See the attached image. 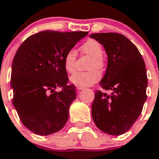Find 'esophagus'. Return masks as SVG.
I'll list each match as a JSON object with an SVG mask.
<instances>
[{
  "label": "esophagus",
  "instance_id": "1",
  "mask_svg": "<svg viewBox=\"0 0 159 159\" xmlns=\"http://www.w3.org/2000/svg\"><path fill=\"white\" fill-rule=\"evenodd\" d=\"M76 89L78 90H82L84 89V87H82V86H76Z\"/></svg>",
  "mask_w": 159,
  "mask_h": 159
}]
</instances>
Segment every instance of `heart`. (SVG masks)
<instances>
[{
  "mask_svg": "<svg viewBox=\"0 0 159 159\" xmlns=\"http://www.w3.org/2000/svg\"><path fill=\"white\" fill-rule=\"evenodd\" d=\"M81 51L84 53L93 57V60L90 65L91 69L94 68H101L102 66V57L103 55L102 47L97 41L93 39H89L86 41L80 48ZM75 60L76 52L73 49H70L66 53L63 59L64 69L67 73L71 74L75 70ZM101 78V74L98 70H92L88 72H77L75 73L70 78V80L73 84L82 87L91 86L93 84L97 83Z\"/></svg>",
  "mask_w": 159,
  "mask_h": 159,
  "instance_id": "1",
  "label": "heart"
}]
</instances>
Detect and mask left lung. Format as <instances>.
<instances>
[{
	"mask_svg": "<svg viewBox=\"0 0 159 159\" xmlns=\"http://www.w3.org/2000/svg\"><path fill=\"white\" fill-rule=\"evenodd\" d=\"M90 38L103 46L107 66L100 86L111 95L96 91L92 116L102 131L120 135L129 130L141 113L147 99L145 63L138 48L116 33L93 34Z\"/></svg>",
	"mask_w": 159,
	"mask_h": 159,
	"instance_id": "obj_1",
	"label": "left lung"
}]
</instances>
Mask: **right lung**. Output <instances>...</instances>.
I'll return each mask as SVG.
<instances>
[{"label":"right lung","instance_id":"1","mask_svg":"<svg viewBox=\"0 0 159 159\" xmlns=\"http://www.w3.org/2000/svg\"><path fill=\"white\" fill-rule=\"evenodd\" d=\"M88 32L42 31L33 34L15 53L11 67L13 105L25 127L48 135L64 127L75 99V85H66L63 59ZM62 87L61 91H55Z\"/></svg>","mask_w":159,"mask_h":159}]
</instances>
